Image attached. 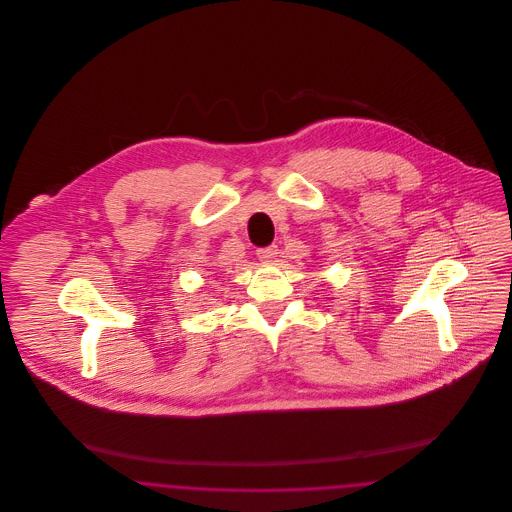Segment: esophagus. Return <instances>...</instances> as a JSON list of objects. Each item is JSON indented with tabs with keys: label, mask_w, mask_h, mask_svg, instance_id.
Listing matches in <instances>:
<instances>
[{
	"label": "esophagus",
	"mask_w": 512,
	"mask_h": 512,
	"mask_svg": "<svg viewBox=\"0 0 512 512\" xmlns=\"http://www.w3.org/2000/svg\"><path fill=\"white\" fill-rule=\"evenodd\" d=\"M278 253H280L278 245H268V247H261V249H257V257H259L261 261H265V263L274 261V259L278 257Z\"/></svg>",
	"instance_id": "obj_1"
}]
</instances>
